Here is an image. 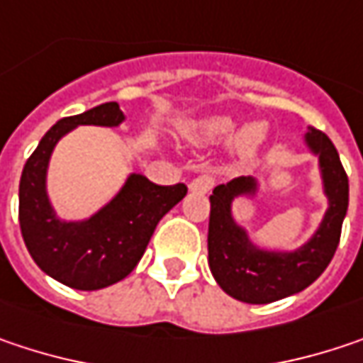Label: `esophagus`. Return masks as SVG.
<instances>
[{
    "label": "esophagus",
    "instance_id": "34e87169",
    "mask_svg": "<svg viewBox=\"0 0 363 363\" xmlns=\"http://www.w3.org/2000/svg\"><path fill=\"white\" fill-rule=\"evenodd\" d=\"M212 186H214V181H212L208 174H201V177H197V179L191 181L189 191H191V193H210Z\"/></svg>",
    "mask_w": 363,
    "mask_h": 363
}]
</instances>
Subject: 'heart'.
<instances>
[{
    "mask_svg": "<svg viewBox=\"0 0 363 363\" xmlns=\"http://www.w3.org/2000/svg\"><path fill=\"white\" fill-rule=\"evenodd\" d=\"M230 134L233 137L230 136ZM184 135L189 141L197 145H214L228 140V157L235 164L251 162L268 139V124L253 120L237 128V120L228 114H210L193 120L184 126Z\"/></svg>",
    "mask_w": 363,
    "mask_h": 363,
    "instance_id": "1",
    "label": "heart"
}]
</instances>
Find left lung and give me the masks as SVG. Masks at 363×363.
Masks as SVG:
<instances>
[{"label":"left lung","mask_w":363,"mask_h":363,"mask_svg":"<svg viewBox=\"0 0 363 363\" xmlns=\"http://www.w3.org/2000/svg\"><path fill=\"white\" fill-rule=\"evenodd\" d=\"M308 153L318 160L326 212L310 239L299 247H270L253 239L247 224L235 216V201H255L262 182L239 177L218 184L210 195L208 264L220 289L243 303H272L308 289L330 264L349 206V181L333 141L308 126L301 137Z\"/></svg>","instance_id":"obj_1"}]
</instances>
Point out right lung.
<instances>
[{"mask_svg":"<svg viewBox=\"0 0 363 363\" xmlns=\"http://www.w3.org/2000/svg\"><path fill=\"white\" fill-rule=\"evenodd\" d=\"M126 120L116 101L57 120L24 164L18 218L26 249L53 280L97 291L126 279L147 249L157 222L186 195L184 184L162 186L130 172L114 197L86 218H62L48 189L55 145L79 126L116 128Z\"/></svg>","mask_w":363,"mask_h":363,"instance_id":"1","label":"right lung"}]
</instances>
